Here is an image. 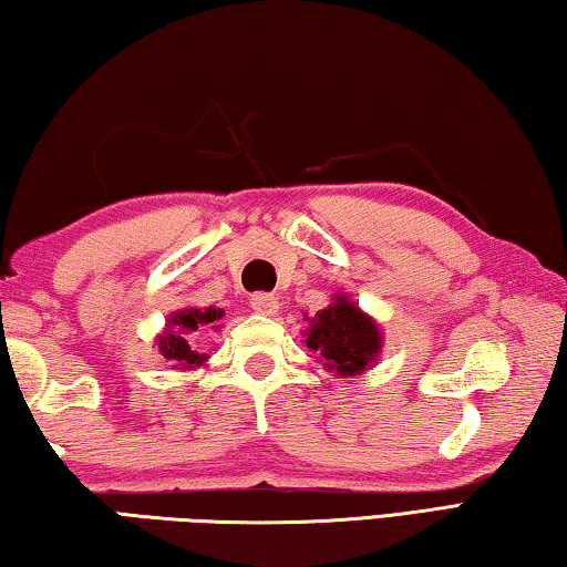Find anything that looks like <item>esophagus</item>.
Wrapping results in <instances>:
<instances>
[{
	"label": "esophagus",
	"instance_id": "34e87169",
	"mask_svg": "<svg viewBox=\"0 0 567 567\" xmlns=\"http://www.w3.org/2000/svg\"><path fill=\"white\" fill-rule=\"evenodd\" d=\"M252 310L270 318V315H277V310H280V302H277V297L270 292H257L252 295Z\"/></svg>",
	"mask_w": 567,
	"mask_h": 567
}]
</instances>
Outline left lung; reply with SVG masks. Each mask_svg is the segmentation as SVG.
Segmentation results:
<instances>
[{"label":"left lung","instance_id":"left-lung-1","mask_svg":"<svg viewBox=\"0 0 567 567\" xmlns=\"http://www.w3.org/2000/svg\"><path fill=\"white\" fill-rule=\"evenodd\" d=\"M305 322L302 338L307 350L318 354V362L338 378H354L370 370L385 342L378 320L362 312L358 302L342 292L334 295L324 310L315 312V318L305 315Z\"/></svg>","mask_w":567,"mask_h":567}]
</instances>
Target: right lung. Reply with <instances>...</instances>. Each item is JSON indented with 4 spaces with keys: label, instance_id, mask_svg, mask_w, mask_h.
<instances>
[{
    "label": "right lung",
    "instance_id": "obj_1",
    "mask_svg": "<svg viewBox=\"0 0 567 567\" xmlns=\"http://www.w3.org/2000/svg\"><path fill=\"white\" fill-rule=\"evenodd\" d=\"M225 310L219 307H185V310L172 312L165 330L157 334V348L162 358L172 362L175 370H197L209 360V354L197 352L192 344V334L203 328L219 330L217 320H223Z\"/></svg>",
    "mask_w": 567,
    "mask_h": 567
}]
</instances>
